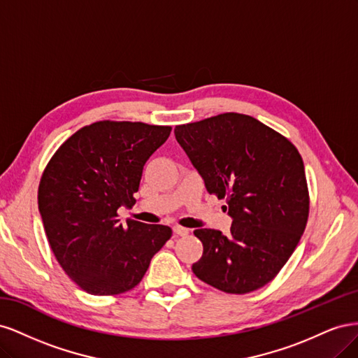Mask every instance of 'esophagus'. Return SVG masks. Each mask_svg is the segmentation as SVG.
<instances>
[{
	"mask_svg": "<svg viewBox=\"0 0 358 358\" xmlns=\"http://www.w3.org/2000/svg\"><path fill=\"white\" fill-rule=\"evenodd\" d=\"M173 231H175V234H178V236H188V233H189V230L188 229H185V227H180V225H176V227H173Z\"/></svg>",
	"mask_w": 358,
	"mask_h": 358,
	"instance_id": "1",
	"label": "esophagus"
}]
</instances>
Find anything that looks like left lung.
Wrapping results in <instances>:
<instances>
[{
    "label": "left lung",
    "mask_w": 358,
    "mask_h": 358,
    "mask_svg": "<svg viewBox=\"0 0 358 358\" xmlns=\"http://www.w3.org/2000/svg\"><path fill=\"white\" fill-rule=\"evenodd\" d=\"M175 134L206 189L225 199L233 218L229 236L194 231L203 243L194 275L230 294L264 287L294 252L309 218L297 148L255 117L234 112L176 125Z\"/></svg>",
    "instance_id": "obj_1"
}]
</instances>
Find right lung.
<instances>
[{"mask_svg":"<svg viewBox=\"0 0 358 358\" xmlns=\"http://www.w3.org/2000/svg\"><path fill=\"white\" fill-rule=\"evenodd\" d=\"M169 125L99 121L76 131L49 159L38 185V210L53 255L73 282L94 296H116L143 279L171 237L166 225L127 220L149 157Z\"/></svg>","mask_w":358,"mask_h":358,"instance_id":"add662e5","label":"right lung"}]
</instances>
